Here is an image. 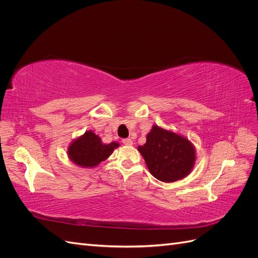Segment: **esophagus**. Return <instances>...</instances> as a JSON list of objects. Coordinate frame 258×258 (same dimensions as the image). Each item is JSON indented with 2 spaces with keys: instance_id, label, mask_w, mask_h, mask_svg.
I'll return each instance as SVG.
<instances>
[{
  "instance_id": "34e87169",
  "label": "esophagus",
  "mask_w": 258,
  "mask_h": 258,
  "mask_svg": "<svg viewBox=\"0 0 258 258\" xmlns=\"http://www.w3.org/2000/svg\"><path fill=\"white\" fill-rule=\"evenodd\" d=\"M122 143L124 145H132V140L127 138V139H122Z\"/></svg>"
}]
</instances>
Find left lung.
<instances>
[{
  "label": "left lung",
  "instance_id": "1",
  "mask_svg": "<svg viewBox=\"0 0 258 258\" xmlns=\"http://www.w3.org/2000/svg\"><path fill=\"white\" fill-rule=\"evenodd\" d=\"M138 150L153 176L166 183L188 175L196 161L195 147L188 140L158 126H153L146 143Z\"/></svg>",
  "mask_w": 258,
  "mask_h": 258
}]
</instances>
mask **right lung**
I'll list each match as a JSON object with an SVG mask.
<instances>
[{"instance_id":"right-lung-1","label":"right lung","mask_w":258,"mask_h":258,"mask_svg":"<svg viewBox=\"0 0 258 258\" xmlns=\"http://www.w3.org/2000/svg\"><path fill=\"white\" fill-rule=\"evenodd\" d=\"M119 144L112 142L103 144L101 139L92 131H86L69 146L68 155L75 165L84 168H93L105 160Z\"/></svg>"}]
</instances>
